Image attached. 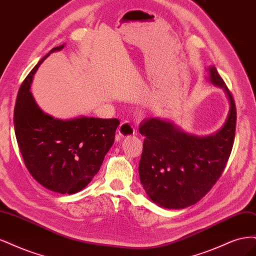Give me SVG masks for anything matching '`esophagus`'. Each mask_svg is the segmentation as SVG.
<instances>
[{
  "instance_id": "1",
  "label": "esophagus",
  "mask_w": 256,
  "mask_h": 256,
  "mask_svg": "<svg viewBox=\"0 0 256 256\" xmlns=\"http://www.w3.org/2000/svg\"><path fill=\"white\" fill-rule=\"evenodd\" d=\"M134 134H135V128L128 121L122 122L118 128V139L124 138V137H128V136H132Z\"/></svg>"
}]
</instances>
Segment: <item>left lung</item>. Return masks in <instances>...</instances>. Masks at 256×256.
<instances>
[{
  "instance_id": "8db88e82",
  "label": "left lung",
  "mask_w": 256,
  "mask_h": 256,
  "mask_svg": "<svg viewBox=\"0 0 256 256\" xmlns=\"http://www.w3.org/2000/svg\"><path fill=\"white\" fill-rule=\"evenodd\" d=\"M212 84L230 98L228 119L215 135L196 137L171 122L146 118L139 126L144 148L139 176L150 199L166 208H185L216 184L232 152L236 130V106L232 92L215 67L210 68Z\"/></svg>"
}]
</instances>
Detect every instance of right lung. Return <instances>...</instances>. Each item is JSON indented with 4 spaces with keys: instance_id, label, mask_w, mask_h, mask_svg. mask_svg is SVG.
Returning <instances> with one entry per match:
<instances>
[{
    "instance_id": "obj_1",
    "label": "right lung",
    "mask_w": 256,
    "mask_h": 256,
    "mask_svg": "<svg viewBox=\"0 0 256 256\" xmlns=\"http://www.w3.org/2000/svg\"><path fill=\"white\" fill-rule=\"evenodd\" d=\"M23 80L14 105V133L24 164L38 183L58 194H76L85 188L100 170L110 151L118 119L80 117L55 119L46 114L30 92L39 64Z\"/></svg>"
}]
</instances>
